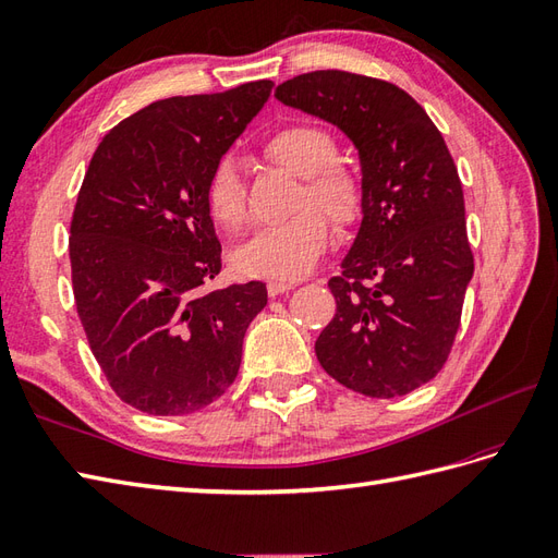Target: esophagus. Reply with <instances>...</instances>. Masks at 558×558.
<instances>
[{
    "label": "esophagus",
    "mask_w": 558,
    "mask_h": 558,
    "mask_svg": "<svg viewBox=\"0 0 558 558\" xmlns=\"http://www.w3.org/2000/svg\"><path fill=\"white\" fill-rule=\"evenodd\" d=\"M292 288H294L292 280H270V282L266 284V290H268L270 296H278V294H282V292H290Z\"/></svg>",
    "instance_id": "obj_1"
}]
</instances>
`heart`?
<instances>
[{
	"mask_svg": "<svg viewBox=\"0 0 558 558\" xmlns=\"http://www.w3.org/2000/svg\"><path fill=\"white\" fill-rule=\"evenodd\" d=\"M266 160L304 179L296 211L288 221L259 228L233 252V268L250 278H294L318 262L330 228L314 206L323 209L337 226H351L361 219L365 191L359 171L337 160L335 136L318 124H288L264 141ZM205 203L214 223L235 233L245 223V185L233 157L214 165L207 179ZM313 204L312 208L307 205Z\"/></svg>",
	"mask_w": 558,
	"mask_h": 558,
	"instance_id": "b5f03b06",
	"label": "heart"
}]
</instances>
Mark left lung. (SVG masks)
Masks as SVG:
<instances>
[{"mask_svg":"<svg viewBox=\"0 0 558 558\" xmlns=\"http://www.w3.org/2000/svg\"><path fill=\"white\" fill-rule=\"evenodd\" d=\"M276 98L339 126L359 148L363 221L330 290L337 313L316 341L323 369L347 389L396 398L446 365L474 254L450 150L424 108L396 84L316 70Z\"/></svg>","mask_w":558,"mask_h":558,"instance_id":"left-lung-1","label":"left lung"}]
</instances>
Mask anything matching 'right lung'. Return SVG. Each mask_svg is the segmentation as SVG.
Returning a JSON list of instances; mask_svg holds the SVG:
<instances>
[{"instance_id": "1", "label": "right lung", "mask_w": 558, "mask_h": 558, "mask_svg": "<svg viewBox=\"0 0 558 558\" xmlns=\"http://www.w3.org/2000/svg\"><path fill=\"white\" fill-rule=\"evenodd\" d=\"M274 82L171 96L104 136L70 223L73 292L94 359L126 405L179 417L238 377L264 282L207 292L221 270L205 189Z\"/></svg>"}]
</instances>
